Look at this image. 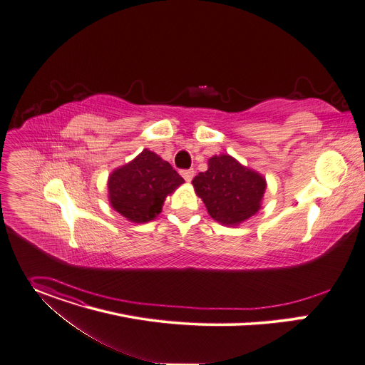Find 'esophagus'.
<instances>
[{
  "instance_id": "esophagus-1",
  "label": "esophagus",
  "mask_w": 365,
  "mask_h": 365,
  "mask_svg": "<svg viewBox=\"0 0 365 365\" xmlns=\"http://www.w3.org/2000/svg\"><path fill=\"white\" fill-rule=\"evenodd\" d=\"M182 176H183V179H185L186 182H190V180L193 179V176H195V170H193V169L182 170Z\"/></svg>"
}]
</instances>
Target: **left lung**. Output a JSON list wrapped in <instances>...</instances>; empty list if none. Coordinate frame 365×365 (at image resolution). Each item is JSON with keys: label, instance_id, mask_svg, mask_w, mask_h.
I'll return each instance as SVG.
<instances>
[{"label": "left lung", "instance_id": "left-lung-1", "mask_svg": "<svg viewBox=\"0 0 365 365\" xmlns=\"http://www.w3.org/2000/svg\"><path fill=\"white\" fill-rule=\"evenodd\" d=\"M192 185L210 212L225 225H236L256 214L264 193V179L230 155H214L208 170L193 178Z\"/></svg>", "mask_w": 365, "mask_h": 365}]
</instances>
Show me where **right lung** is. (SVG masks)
<instances>
[{"instance_id": "1", "label": "right lung", "mask_w": 365, "mask_h": 365, "mask_svg": "<svg viewBox=\"0 0 365 365\" xmlns=\"http://www.w3.org/2000/svg\"><path fill=\"white\" fill-rule=\"evenodd\" d=\"M183 178L157 154L144 150L109 178L112 207L134 222H147L161 212L163 202Z\"/></svg>"}]
</instances>
